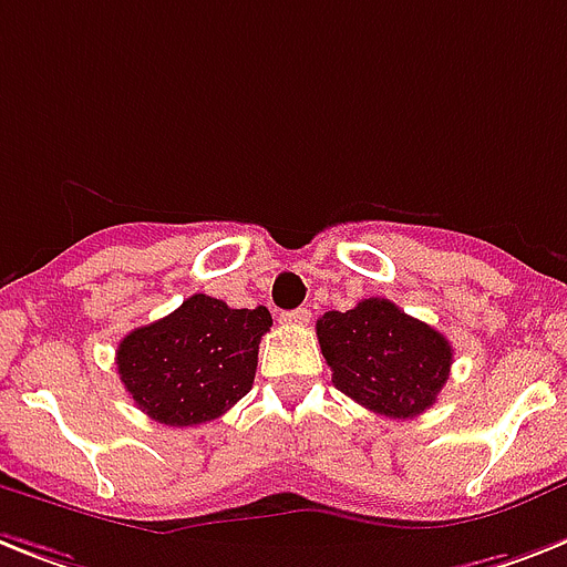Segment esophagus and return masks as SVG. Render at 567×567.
Wrapping results in <instances>:
<instances>
[{"mask_svg":"<svg viewBox=\"0 0 567 567\" xmlns=\"http://www.w3.org/2000/svg\"><path fill=\"white\" fill-rule=\"evenodd\" d=\"M310 318H312V312L307 310V307H298V310L284 312V321H287V324H307Z\"/></svg>","mask_w":567,"mask_h":567,"instance_id":"esophagus-1","label":"esophagus"}]
</instances>
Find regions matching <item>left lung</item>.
<instances>
[{"label":"left lung","mask_w":567,"mask_h":567,"mask_svg":"<svg viewBox=\"0 0 567 567\" xmlns=\"http://www.w3.org/2000/svg\"><path fill=\"white\" fill-rule=\"evenodd\" d=\"M333 385L364 409L409 420L432 409L452 368V344L388 298H364L316 321Z\"/></svg>","instance_id":"obj_1"}]
</instances>
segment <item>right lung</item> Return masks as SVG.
I'll return each instance as SVG.
<instances>
[{"instance_id": "add662e5", "label": "right lung", "mask_w": 567, "mask_h": 567, "mask_svg": "<svg viewBox=\"0 0 567 567\" xmlns=\"http://www.w3.org/2000/svg\"><path fill=\"white\" fill-rule=\"evenodd\" d=\"M269 327L266 307L231 310L219 298L190 295L171 316L124 336L118 377L156 423H208L251 391L257 344Z\"/></svg>"}]
</instances>
